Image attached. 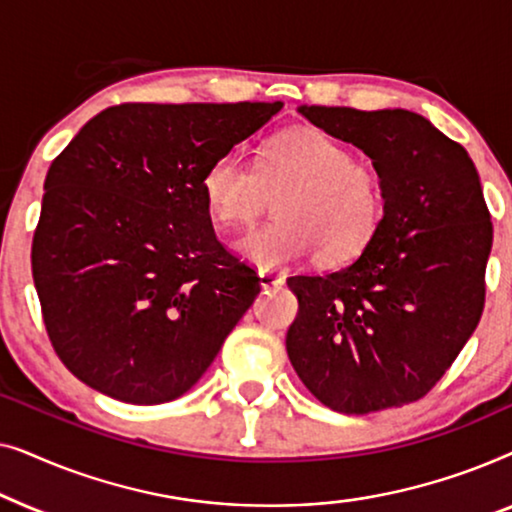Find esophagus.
Masks as SVG:
<instances>
[{
	"mask_svg": "<svg viewBox=\"0 0 512 512\" xmlns=\"http://www.w3.org/2000/svg\"><path fill=\"white\" fill-rule=\"evenodd\" d=\"M258 279H261L263 289H272V286H282L284 284V277L275 275V272H270V270L258 272Z\"/></svg>",
	"mask_w": 512,
	"mask_h": 512,
	"instance_id": "1",
	"label": "esophagus"
}]
</instances>
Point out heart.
<instances>
[{
    "mask_svg": "<svg viewBox=\"0 0 512 512\" xmlns=\"http://www.w3.org/2000/svg\"><path fill=\"white\" fill-rule=\"evenodd\" d=\"M202 198L221 226H244L277 198V219L249 230L237 251L279 268L314 251L321 265L359 258L387 221V181L373 163L319 130L293 128L261 146L256 167L235 153L202 172Z\"/></svg>",
    "mask_w": 512,
    "mask_h": 512,
    "instance_id": "b5f03b06",
    "label": "heart"
}]
</instances>
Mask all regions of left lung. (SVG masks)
Instances as JSON below:
<instances>
[{"instance_id":"8db88e82","label":"left lung","mask_w":512,"mask_h":512,"mask_svg":"<svg viewBox=\"0 0 512 512\" xmlns=\"http://www.w3.org/2000/svg\"><path fill=\"white\" fill-rule=\"evenodd\" d=\"M352 142L387 181V221L352 265L286 279L298 296L291 366L345 415L415 403L436 387L485 307L492 251L480 177L466 149L405 109L300 107Z\"/></svg>"}]
</instances>
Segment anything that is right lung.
<instances>
[{
    "instance_id": "add662e5",
    "label": "right lung",
    "mask_w": 512,
    "mask_h": 512,
    "mask_svg": "<svg viewBox=\"0 0 512 512\" xmlns=\"http://www.w3.org/2000/svg\"><path fill=\"white\" fill-rule=\"evenodd\" d=\"M282 102H125L48 167L32 277L55 354L132 405L186 394L261 291L223 247L202 172Z\"/></svg>"
}]
</instances>
